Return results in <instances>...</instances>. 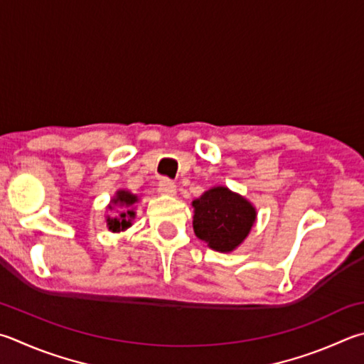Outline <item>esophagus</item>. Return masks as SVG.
Returning a JSON list of instances; mask_svg holds the SVG:
<instances>
[{
	"label": "esophagus",
	"mask_w": 364,
	"mask_h": 364,
	"mask_svg": "<svg viewBox=\"0 0 364 364\" xmlns=\"http://www.w3.org/2000/svg\"><path fill=\"white\" fill-rule=\"evenodd\" d=\"M157 191H159V194L162 196H175L176 186L175 183H171L167 178H164V180H161L159 184H157Z\"/></svg>",
	"instance_id": "1"
}]
</instances>
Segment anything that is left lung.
<instances>
[{
  "instance_id": "1",
  "label": "left lung",
  "mask_w": 364,
  "mask_h": 364,
  "mask_svg": "<svg viewBox=\"0 0 364 364\" xmlns=\"http://www.w3.org/2000/svg\"><path fill=\"white\" fill-rule=\"evenodd\" d=\"M191 205L194 208L196 235L220 253L239 248L250 235L257 216L255 205L228 186L210 188Z\"/></svg>"
}]
</instances>
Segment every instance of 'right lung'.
<instances>
[{
	"mask_svg": "<svg viewBox=\"0 0 364 364\" xmlns=\"http://www.w3.org/2000/svg\"><path fill=\"white\" fill-rule=\"evenodd\" d=\"M140 202V197L136 194L130 193L129 189H119L113 196V199L109 200L107 210L113 211L117 210L116 215H105V220H107V228L108 230L114 234L124 232L127 230L135 220V205Z\"/></svg>",
	"mask_w": 364,
	"mask_h": 364,
	"instance_id": "obj_1",
	"label": "right lung"
}]
</instances>
